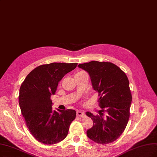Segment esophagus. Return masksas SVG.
I'll return each mask as SVG.
<instances>
[{
  "label": "esophagus",
  "mask_w": 157,
  "mask_h": 157,
  "mask_svg": "<svg viewBox=\"0 0 157 157\" xmlns=\"http://www.w3.org/2000/svg\"><path fill=\"white\" fill-rule=\"evenodd\" d=\"M76 114H77V115L79 116V117H83L84 116H85V114H84L83 112H82V111H77Z\"/></svg>",
  "instance_id": "esophagus-1"
}]
</instances>
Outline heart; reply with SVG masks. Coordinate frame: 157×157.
Instances as JSON below:
<instances>
[{
    "mask_svg": "<svg viewBox=\"0 0 157 157\" xmlns=\"http://www.w3.org/2000/svg\"><path fill=\"white\" fill-rule=\"evenodd\" d=\"M80 72H82V71H80Z\"/></svg>",
    "mask_w": 157,
    "mask_h": 157,
    "instance_id": "1",
    "label": "heart"
}]
</instances>
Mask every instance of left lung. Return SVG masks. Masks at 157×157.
<instances>
[{
  "label": "left lung",
  "instance_id": "left-lung-1",
  "mask_svg": "<svg viewBox=\"0 0 157 157\" xmlns=\"http://www.w3.org/2000/svg\"><path fill=\"white\" fill-rule=\"evenodd\" d=\"M78 67L89 73L102 108L99 115L86 113L94 122L87 135L98 144L113 142L125 129L130 116L132 95L127 76L120 67L109 62L91 61L79 64ZM103 112L108 113L105 117Z\"/></svg>",
  "mask_w": 157,
  "mask_h": 157
}]
</instances>
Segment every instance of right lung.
<instances>
[{"label": "right lung", "mask_w": 157, "mask_h": 157, "mask_svg": "<svg viewBox=\"0 0 157 157\" xmlns=\"http://www.w3.org/2000/svg\"><path fill=\"white\" fill-rule=\"evenodd\" d=\"M78 63L43 64L31 71L19 90V105L31 134L39 142L54 144L66 137L70 124L75 119L73 109L53 111L52 95L58 82Z\"/></svg>", "instance_id": "1"}]
</instances>
